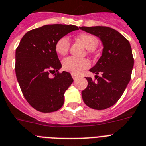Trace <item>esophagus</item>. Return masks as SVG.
Wrapping results in <instances>:
<instances>
[{"instance_id":"obj_1","label":"esophagus","mask_w":146,"mask_h":146,"mask_svg":"<svg viewBox=\"0 0 146 146\" xmlns=\"http://www.w3.org/2000/svg\"><path fill=\"white\" fill-rule=\"evenodd\" d=\"M71 76H72V77H73V79H76L78 78V76H76V74H73V73H72V74H71Z\"/></svg>"}]
</instances>
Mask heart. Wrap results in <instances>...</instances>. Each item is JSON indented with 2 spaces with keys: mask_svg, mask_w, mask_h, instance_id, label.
<instances>
[{
  "mask_svg": "<svg viewBox=\"0 0 146 146\" xmlns=\"http://www.w3.org/2000/svg\"><path fill=\"white\" fill-rule=\"evenodd\" d=\"M78 38L83 43L88 50H94L97 46L98 41L96 37L90 33H82L78 35ZM70 47L69 38L67 36H62L55 44V50L59 56H64L68 52ZM90 67V61L87 58H76L67 57L62 61L64 70L79 75L84 70Z\"/></svg>",
  "mask_w": 146,
  "mask_h": 146,
  "instance_id": "heart-1",
  "label": "heart"
}]
</instances>
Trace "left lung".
<instances>
[{
	"instance_id": "left-lung-1",
	"label": "left lung",
	"mask_w": 146,
	"mask_h": 146,
	"mask_svg": "<svg viewBox=\"0 0 146 146\" xmlns=\"http://www.w3.org/2000/svg\"><path fill=\"white\" fill-rule=\"evenodd\" d=\"M96 35L103 44L102 55L90 70L95 79L87 77L88 87L82 91L83 101L88 107L104 110L114 105L122 96L131 77L133 57L129 41L113 28L104 26L80 27ZM101 73L102 77L98 76Z\"/></svg>"
}]
</instances>
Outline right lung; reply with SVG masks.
Returning a JSON list of instances; mask_svg holds the SVG:
<instances>
[{
  "instance_id": "obj_1",
  "label": "right lung",
  "mask_w": 146,
  "mask_h": 146,
  "mask_svg": "<svg viewBox=\"0 0 146 146\" xmlns=\"http://www.w3.org/2000/svg\"><path fill=\"white\" fill-rule=\"evenodd\" d=\"M79 29L72 24H48L31 29L23 36L15 51V74L26 100L42 113L58 111L64 102V92L73 83L62 67L55 44L62 36ZM50 73L54 74L50 78Z\"/></svg>"
}]
</instances>
